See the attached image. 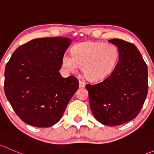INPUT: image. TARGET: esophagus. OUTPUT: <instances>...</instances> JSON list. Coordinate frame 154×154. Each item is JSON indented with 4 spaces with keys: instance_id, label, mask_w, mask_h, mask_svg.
Here are the masks:
<instances>
[{
    "instance_id": "obj_1",
    "label": "esophagus",
    "mask_w": 154,
    "mask_h": 154,
    "mask_svg": "<svg viewBox=\"0 0 154 154\" xmlns=\"http://www.w3.org/2000/svg\"><path fill=\"white\" fill-rule=\"evenodd\" d=\"M85 87V82L82 80H79V88H84Z\"/></svg>"
}]
</instances>
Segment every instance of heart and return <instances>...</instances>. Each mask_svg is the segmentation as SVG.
Segmentation results:
<instances>
[{"label":"heart","mask_w":154,"mask_h":154,"mask_svg":"<svg viewBox=\"0 0 154 154\" xmlns=\"http://www.w3.org/2000/svg\"><path fill=\"white\" fill-rule=\"evenodd\" d=\"M119 60V50L112 44L88 42L78 44L72 49V54L62 56V66L66 70L74 72L82 67L85 78L99 81L110 75Z\"/></svg>","instance_id":"b5f03b06"}]
</instances>
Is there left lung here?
<instances>
[{"label": "left lung", "instance_id": "left-lung-1", "mask_svg": "<svg viewBox=\"0 0 154 154\" xmlns=\"http://www.w3.org/2000/svg\"><path fill=\"white\" fill-rule=\"evenodd\" d=\"M108 42L118 47L119 61L108 77L87 84L86 89L95 118L103 125L117 126L140 112L148 91V66L134 44L117 38Z\"/></svg>", "mask_w": 154, "mask_h": 154}]
</instances>
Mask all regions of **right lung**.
<instances>
[{"label": "right lung", "mask_w": 154, "mask_h": 154, "mask_svg": "<svg viewBox=\"0 0 154 154\" xmlns=\"http://www.w3.org/2000/svg\"><path fill=\"white\" fill-rule=\"evenodd\" d=\"M72 41L68 38H36L16 49L5 68L4 92L19 118L47 128L56 124L79 88L76 77L58 72Z\"/></svg>", "instance_id": "add662e5"}]
</instances>
